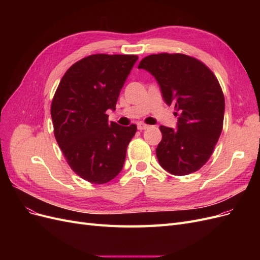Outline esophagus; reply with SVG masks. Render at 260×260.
Listing matches in <instances>:
<instances>
[{
  "instance_id": "esophagus-1",
  "label": "esophagus",
  "mask_w": 260,
  "mask_h": 260,
  "mask_svg": "<svg viewBox=\"0 0 260 260\" xmlns=\"http://www.w3.org/2000/svg\"><path fill=\"white\" fill-rule=\"evenodd\" d=\"M147 128H148V125L145 124V123H143V122H139V123H138V129L141 130V131L145 130V129H147Z\"/></svg>"
}]
</instances>
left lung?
<instances>
[{
	"instance_id": "left-lung-1",
	"label": "left lung",
	"mask_w": 260,
	"mask_h": 260,
	"mask_svg": "<svg viewBox=\"0 0 260 260\" xmlns=\"http://www.w3.org/2000/svg\"><path fill=\"white\" fill-rule=\"evenodd\" d=\"M139 68L155 77L178 117L177 129L159 127V165L175 176L198 171L210 158L222 131L224 96L216 76L201 60L180 53L148 55Z\"/></svg>"
}]
</instances>
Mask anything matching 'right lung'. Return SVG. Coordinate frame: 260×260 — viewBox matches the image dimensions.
Returning <instances> with one entry per match:
<instances>
[{"mask_svg":"<svg viewBox=\"0 0 260 260\" xmlns=\"http://www.w3.org/2000/svg\"><path fill=\"white\" fill-rule=\"evenodd\" d=\"M137 55L93 54L70 67L54 94L51 116L54 136L76 174L104 184L121 171L137 125L108 123Z\"/></svg>","mask_w":260,"mask_h":260,"instance_id":"obj_1","label":"right lung"}]
</instances>
